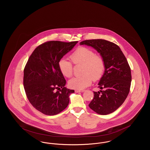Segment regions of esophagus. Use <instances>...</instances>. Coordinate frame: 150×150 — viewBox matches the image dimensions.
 I'll return each instance as SVG.
<instances>
[{
	"instance_id": "obj_1",
	"label": "esophagus",
	"mask_w": 150,
	"mask_h": 150,
	"mask_svg": "<svg viewBox=\"0 0 150 150\" xmlns=\"http://www.w3.org/2000/svg\"><path fill=\"white\" fill-rule=\"evenodd\" d=\"M85 91L84 90H83V89H76L75 91V92H76V93H78V92H84Z\"/></svg>"
}]
</instances>
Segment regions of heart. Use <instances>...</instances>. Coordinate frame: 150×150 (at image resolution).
<instances>
[{
  "instance_id": "heart-1",
  "label": "heart",
  "mask_w": 150,
  "mask_h": 150,
  "mask_svg": "<svg viewBox=\"0 0 150 150\" xmlns=\"http://www.w3.org/2000/svg\"><path fill=\"white\" fill-rule=\"evenodd\" d=\"M72 62L75 64L83 66L81 76L74 77L69 81V86L73 89H83L90 86L92 80H100L105 70V62L103 58L96 54L89 48L81 47L70 56ZM58 67L62 74L67 78L72 75L73 66L71 62L65 58L59 61Z\"/></svg>"
}]
</instances>
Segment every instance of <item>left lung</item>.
<instances>
[{"mask_svg":"<svg viewBox=\"0 0 150 150\" xmlns=\"http://www.w3.org/2000/svg\"><path fill=\"white\" fill-rule=\"evenodd\" d=\"M80 44L92 47L105 62V70L98 84L100 90L93 92L89 106L98 114H111L124 103L130 91L132 76L127 58L118 45L106 40H86Z\"/></svg>","mask_w":150,"mask_h":150,"instance_id":"1","label":"left lung"}]
</instances>
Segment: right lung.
Returning a JSON list of instances; mask_svg holds the SVG:
<instances>
[{
	"label": "right lung",
	"instance_id": "obj_1",
	"mask_svg": "<svg viewBox=\"0 0 150 150\" xmlns=\"http://www.w3.org/2000/svg\"><path fill=\"white\" fill-rule=\"evenodd\" d=\"M78 42H47L36 47L29 57L23 71L24 89L30 103L44 114L62 111L74 93L64 87L66 81L58 62Z\"/></svg>",
	"mask_w": 150,
	"mask_h": 150
}]
</instances>
